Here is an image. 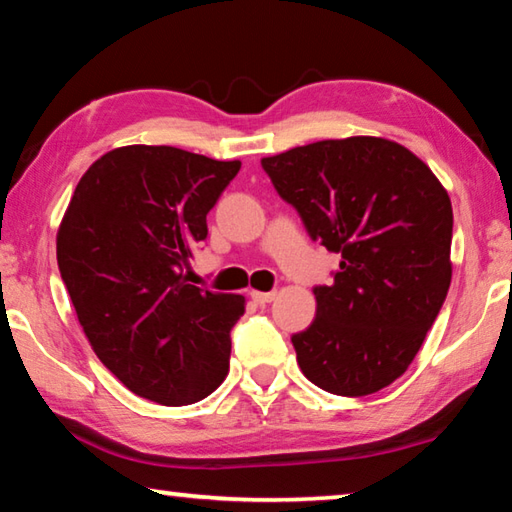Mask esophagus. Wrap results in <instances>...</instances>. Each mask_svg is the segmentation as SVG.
I'll return each instance as SVG.
<instances>
[{"mask_svg":"<svg viewBox=\"0 0 512 512\" xmlns=\"http://www.w3.org/2000/svg\"><path fill=\"white\" fill-rule=\"evenodd\" d=\"M277 293L275 291H250V298H253L257 305H268V302L275 300Z\"/></svg>","mask_w":512,"mask_h":512,"instance_id":"obj_1","label":"esophagus"}]
</instances>
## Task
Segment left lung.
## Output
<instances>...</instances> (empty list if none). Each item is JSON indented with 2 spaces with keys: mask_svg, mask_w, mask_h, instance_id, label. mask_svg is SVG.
<instances>
[{
  "mask_svg": "<svg viewBox=\"0 0 512 512\" xmlns=\"http://www.w3.org/2000/svg\"><path fill=\"white\" fill-rule=\"evenodd\" d=\"M309 237L341 264L314 287L316 318L291 336L305 377L343 397L404 375L452 282L454 214L443 185L402 144L348 137L262 160Z\"/></svg>",
  "mask_w": 512,
  "mask_h": 512,
  "instance_id": "obj_1",
  "label": "left lung"
}]
</instances>
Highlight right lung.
<instances>
[{
	"label": "right lung",
	"mask_w": 512,
	"mask_h": 512,
	"mask_svg": "<svg viewBox=\"0 0 512 512\" xmlns=\"http://www.w3.org/2000/svg\"><path fill=\"white\" fill-rule=\"evenodd\" d=\"M241 169L173 146H124L83 173L56 257L85 336L128 391L194 404L228 375L244 296L189 284L207 212Z\"/></svg>",
	"instance_id": "add662e5"
}]
</instances>
